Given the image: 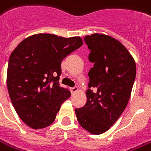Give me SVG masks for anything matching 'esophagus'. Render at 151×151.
<instances>
[{"mask_svg":"<svg viewBox=\"0 0 151 151\" xmlns=\"http://www.w3.org/2000/svg\"><path fill=\"white\" fill-rule=\"evenodd\" d=\"M71 91H72L73 93H76L77 91H78V87H73V88H71Z\"/></svg>","mask_w":151,"mask_h":151,"instance_id":"34e87169","label":"esophagus"}]
</instances>
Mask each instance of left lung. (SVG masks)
<instances>
[{
  "label": "left lung",
  "instance_id": "obj_1",
  "mask_svg": "<svg viewBox=\"0 0 151 151\" xmlns=\"http://www.w3.org/2000/svg\"><path fill=\"white\" fill-rule=\"evenodd\" d=\"M94 65L88 72L85 105L76 109L78 121L93 134L106 132L127 106L136 76L135 61L127 48L110 36L84 37Z\"/></svg>",
  "mask_w": 151,
  "mask_h": 151
}]
</instances>
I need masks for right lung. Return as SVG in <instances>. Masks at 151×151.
<instances>
[{
  "label": "right lung",
  "mask_w": 151,
  "mask_h": 151,
  "mask_svg": "<svg viewBox=\"0 0 151 151\" xmlns=\"http://www.w3.org/2000/svg\"><path fill=\"white\" fill-rule=\"evenodd\" d=\"M83 45L80 37L35 34L22 41L9 58L6 84L15 110L29 127L52 124L71 93L60 87L61 63Z\"/></svg>",
  "instance_id": "obj_1"
}]
</instances>
